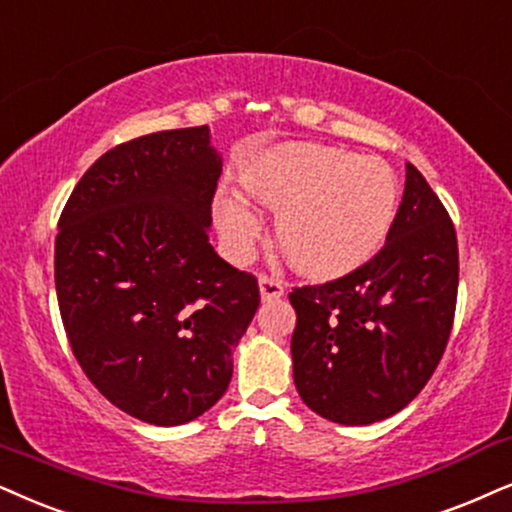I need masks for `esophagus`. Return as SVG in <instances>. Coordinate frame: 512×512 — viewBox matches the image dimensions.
Returning a JSON list of instances; mask_svg holds the SVG:
<instances>
[{
  "instance_id": "obj_1",
  "label": "esophagus",
  "mask_w": 512,
  "mask_h": 512,
  "mask_svg": "<svg viewBox=\"0 0 512 512\" xmlns=\"http://www.w3.org/2000/svg\"><path fill=\"white\" fill-rule=\"evenodd\" d=\"M283 293H286V288H283V283L278 281V278L267 276V274L260 276V295H262L264 302L281 300Z\"/></svg>"
}]
</instances>
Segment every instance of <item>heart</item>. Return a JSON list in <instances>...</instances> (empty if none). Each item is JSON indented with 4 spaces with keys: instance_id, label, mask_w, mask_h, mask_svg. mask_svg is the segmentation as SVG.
Here are the masks:
<instances>
[{
    "instance_id": "1",
    "label": "heart",
    "mask_w": 512,
    "mask_h": 512,
    "mask_svg": "<svg viewBox=\"0 0 512 512\" xmlns=\"http://www.w3.org/2000/svg\"><path fill=\"white\" fill-rule=\"evenodd\" d=\"M241 179L257 203L278 212V245L312 278L349 274L371 260L399 208L397 179L383 160L331 146H274L255 155ZM212 210L224 248L234 257L248 255L262 229L248 200L219 189Z\"/></svg>"
}]
</instances>
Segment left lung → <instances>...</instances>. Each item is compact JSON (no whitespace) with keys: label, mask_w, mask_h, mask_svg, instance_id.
<instances>
[{"label":"left lung","mask_w":512,"mask_h":512,"mask_svg":"<svg viewBox=\"0 0 512 512\" xmlns=\"http://www.w3.org/2000/svg\"><path fill=\"white\" fill-rule=\"evenodd\" d=\"M458 243L449 212L411 163L383 250L323 286L290 293V352L304 404L340 425H371L423 390L449 342Z\"/></svg>","instance_id":"obj_1"}]
</instances>
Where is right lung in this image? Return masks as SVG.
<instances>
[{
  "mask_svg": "<svg viewBox=\"0 0 512 512\" xmlns=\"http://www.w3.org/2000/svg\"><path fill=\"white\" fill-rule=\"evenodd\" d=\"M222 155L210 127L146 134L103 153L58 219V309L96 390L151 425L212 409L260 307L257 278L210 245Z\"/></svg>",
  "mask_w": 512,
  "mask_h": 512,
  "instance_id": "obj_1",
  "label": "right lung"
}]
</instances>
